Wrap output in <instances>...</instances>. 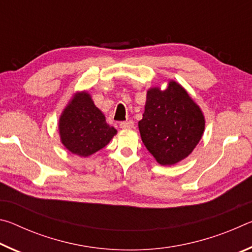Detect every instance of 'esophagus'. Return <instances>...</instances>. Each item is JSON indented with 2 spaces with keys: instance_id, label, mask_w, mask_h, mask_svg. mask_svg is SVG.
I'll list each match as a JSON object with an SVG mask.
<instances>
[{
  "instance_id": "obj_1",
  "label": "esophagus",
  "mask_w": 252,
  "mask_h": 252,
  "mask_svg": "<svg viewBox=\"0 0 252 252\" xmlns=\"http://www.w3.org/2000/svg\"><path fill=\"white\" fill-rule=\"evenodd\" d=\"M134 126V123L132 120L129 121H123L120 123V127L121 129H131V127Z\"/></svg>"
}]
</instances>
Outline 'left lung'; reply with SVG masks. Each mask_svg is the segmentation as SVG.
<instances>
[{"label":"left lung","instance_id":"8db88e82","mask_svg":"<svg viewBox=\"0 0 252 252\" xmlns=\"http://www.w3.org/2000/svg\"><path fill=\"white\" fill-rule=\"evenodd\" d=\"M142 142L162 165L187 158L201 139L204 118L187 91L174 81L165 90L150 89L139 121Z\"/></svg>","mask_w":252,"mask_h":252}]
</instances>
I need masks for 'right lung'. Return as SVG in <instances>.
Masks as SVG:
<instances>
[{
	"instance_id": "1",
	"label": "right lung",
	"mask_w": 252,
	"mask_h": 252,
	"mask_svg": "<svg viewBox=\"0 0 252 252\" xmlns=\"http://www.w3.org/2000/svg\"><path fill=\"white\" fill-rule=\"evenodd\" d=\"M59 130L64 147L80 157L101 150L117 134V130L106 123L103 113L85 92L75 94L63 111Z\"/></svg>"
}]
</instances>
